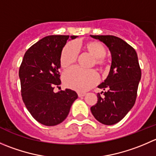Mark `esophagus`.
I'll return each instance as SVG.
<instances>
[{
    "label": "esophagus",
    "mask_w": 156,
    "mask_h": 156,
    "mask_svg": "<svg viewBox=\"0 0 156 156\" xmlns=\"http://www.w3.org/2000/svg\"><path fill=\"white\" fill-rule=\"evenodd\" d=\"M85 94H86L84 93V92H81V91L78 92V97H84Z\"/></svg>",
    "instance_id": "obj_1"
}]
</instances>
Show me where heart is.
Segmentation results:
<instances>
[{"mask_svg":"<svg viewBox=\"0 0 156 156\" xmlns=\"http://www.w3.org/2000/svg\"><path fill=\"white\" fill-rule=\"evenodd\" d=\"M79 46L75 43H68L63 47L60 55V65L62 68L69 67L76 62ZM86 50L94 57L95 65L104 66V56L107 54L105 47L99 42H88L84 45ZM99 81V76L94 70H83L73 67L66 71L63 75V81L66 86L78 91H85L94 86Z\"/></svg>","mask_w":156,"mask_h":156,"instance_id":"heart-1","label":"heart"}]
</instances>
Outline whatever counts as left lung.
Returning a JSON list of instances; mask_svg holds the SVG:
<instances>
[{
  "mask_svg": "<svg viewBox=\"0 0 156 156\" xmlns=\"http://www.w3.org/2000/svg\"><path fill=\"white\" fill-rule=\"evenodd\" d=\"M103 42L111 52L112 63L107 78L98 87L104 89V98L98 94V103L90 107L94 118L105 125L120 122L136 102L141 69L135 49L114 36H92ZM103 92V91H102Z\"/></svg>",
  "mask_w": 156,
  "mask_h": 156,
  "instance_id": "8db88e82",
  "label": "left lung"
}]
</instances>
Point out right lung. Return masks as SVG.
I'll list each match as a JSON object with an SVG mask.
<instances>
[{
  "mask_svg": "<svg viewBox=\"0 0 156 156\" xmlns=\"http://www.w3.org/2000/svg\"><path fill=\"white\" fill-rule=\"evenodd\" d=\"M72 40L77 36H71ZM69 36L53 35L29 48L19 70L21 95L33 118L45 126H55L69 115L78 94L66 89L55 93L61 84L60 55Z\"/></svg>",
  "mask_w": 156,
  "mask_h": 156,
  "instance_id": "1",
  "label": "right lung"
}]
</instances>
